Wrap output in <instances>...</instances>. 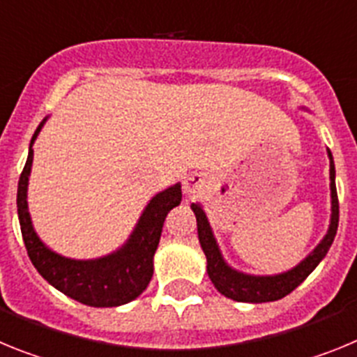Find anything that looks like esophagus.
Masks as SVG:
<instances>
[{"label":"esophagus","instance_id":"1","mask_svg":"<svg viewBox=\"0 0 357 357\" xmlns=\"http://www.w3.org/2000/svg\"><path fill=\"white\" fill-rule=\"evenodd\" d=\"M200 189H202V178L198 175H191L184 181V191L188 195L200 193Z\"/></svg>","mask_w":357,"mask_h":357}]
</instances>
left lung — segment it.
<instances>
[{
  "label": "left lung",
  "instance_id": "left-lung-1",
  "mask_svg": "<svg viewBox=\"0 0 357 357\" xmlns=\"http://www.w3.org/2000/svg\"><path fill=\"white\" fill-rule=\"evenodd\" d=\"M331 160V225L327 230L326 238L318 243V247L314 248L311 254L302 261L301 264H296L293 270H288L279 275H247L238 270H232L229 264L223 261L222 252L218 248L216 239L213 236L207 216L198 204H191L195 216H197V227H198V239H200L202 250L207 257V273L209 279L213 280L214 288L218 291L225 295L227 298L238 302H250V304H261V302H273L279 301L282 296L289 295L296 286H301L305 280V277L313 272L318 266L326 254L329 252L331 245L334 241L336 230H338L340 222V204H338V193H336V182H334V160L329 151Z\"/></svg>",
  "mask_w": 357,
  "mask_h": 357
}]
</instances>
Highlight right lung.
I'll return each mask as SVG.
<instances>
[{
    "mask_svg": "<svg viewBox=\"0 0 357 357\" xmlns=\"http://www.w3.org/2000/svg\"><path fill=\"white\" fill-rule=\"evenodd\" d=\"M44 121L31 137L28 159L17 185V214L24 247L31 264L53 288L91 307H116L134 301L146 289L153 275V254L159 247L164 220L182 200L181 184L164 189L151 198L128 241L114 254L100 259H68L50 250L36 234L28 213V176L33 160V141Z\"/></svg>",
    "mask_w": 357,
    "mask_h": 357,
    "instance_id": "add662e5",
    "label": "right lung"
}]
</instances>
